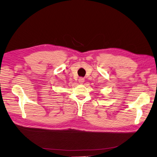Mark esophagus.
<instances>
[{
  "instance_id": "1",
  "label": "esophagus",
  "mask_w": 157,
  "mask_h": 157,
  "mask_svg": "<svg viewBox=\"0 0 157 157\" xmlns=\"http://www.w3.org/2000/svg\"><path fill=\"white\" fill-rule=\"evenodd\" d=\"M84 82V78H80L79 79H78V82L80 83V84H83V82Z\"/></svg>"
}]
</instances>
